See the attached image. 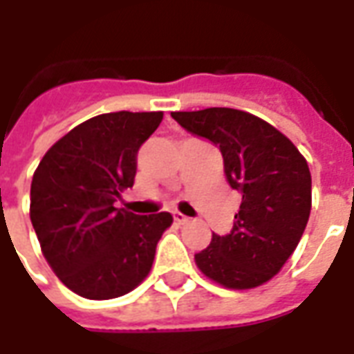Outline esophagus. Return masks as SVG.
<instances>
[{"label":"esophagus","instance_id":"esophagus-1","mask_svg":"<svg viewBox=\"0 0 354 354\" xmlns=\"http://www.w3.org/2000/svg\"><path fill=\"white\" fill-rule=\"evenodd\" d=\"M172 216H174V222H176L178 225H184V223L189 222V218L182 214V212H174V214H172Z\"/></svg>","mask_w":354,"mask_h":354}]
</instances>
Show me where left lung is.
I'll return each instance as SVG.
<instances>
[{"mask_svg": "<svg viewBox=\"0 0 354 354\" xmlns=\"http://www.w3.org/2000/svg\"><path fill=\"white\" fill-rule=\"evenodd\" d=\"M170 115L220 147L227 182L243 195L230 235H212L195 263L223 288H258L296 250L311 214L305 157L273 124L248 111L207 108Z\"/></svg>", "mask_w": 354, "mask_h": 354, "instance_id": "obj_1", "label": "left lung"}]
</instances>
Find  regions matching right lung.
Masks as SVG:
<instances>
[{"mask_svg":"<svg viewBox=\"0 0 354 354\" xmlns=\"http://www.w3.org/2000/svg\"><path fill=\"white\" fill-rule=\"evenodd\" d=\"M161 121L162 111L91 117L55 142L35 169L30 220L50 269L77 296H124L151 271L172 216H136L113 203L134 184L138 147Z\"/></svg>","mask_w":354,"mask_h":354,"instance_id":"add662e5","label":"right lung"}]
</instances>
